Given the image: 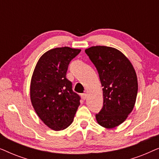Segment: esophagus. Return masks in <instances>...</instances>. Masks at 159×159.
<instances>
[{
  "instance_id": "obj_1",
  "label": "esophagus",
  "mask_w": 159,
  "mask_h": 159,
  "mask_svg": "<svg viewBox=\"0 0 159 159\" xmlns=\"http://www.w3.org/2000/svg\"><path fill=\"white\" fill-rule=\"evenodd\" d=\"M82 98L83 100H85L87 98V97H88V94L87 93H83V94H82Z\"/></svg>"
}]
</instances>
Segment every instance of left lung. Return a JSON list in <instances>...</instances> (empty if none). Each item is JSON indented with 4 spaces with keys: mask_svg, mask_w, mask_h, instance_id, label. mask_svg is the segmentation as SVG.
Returning a JSON list of instances; mask_svg holds the SVG:
<instances>
[{
    "mask_svg": "<svg viewBox=\"0 0 159 159\" xmlns=\"http://www.w3.org/2000/svg\"><path fill=\"white\" fill-rule=\"evenodd\" d=\"M103 87V106L95 115L102 127L112 129L127 119L135 104L138 78L130 61L114 48L96 45L85 49Z\"/></svg>",
    "mask_w": 159,
    "mask_h": 159,
    "instance_id": "1",
    "label": "left lung"
}]
</instances>
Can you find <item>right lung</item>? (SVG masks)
Wrapping results in <instances>:
<instances>
[{
    "instance_id": "right-lung-1",
    "label": "right lung",
    "mask_w": 159,
    "mask_h": 159,
    "mask_svg": "<svg viewBox=\"0 0 159 159\" xmlns=\"http://www.w3.org/2000/svg\"><path fill=\"white\" fill-rule=\"evenodd\" d=\"M80 49L49 50L39 58L30 83V99L36 114L50 129L59 131L72 123L80 97L66 75L69 63Z\"/></svg>"
}]
</instances>
